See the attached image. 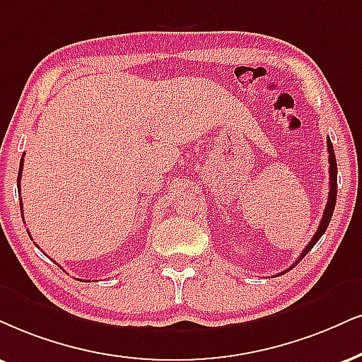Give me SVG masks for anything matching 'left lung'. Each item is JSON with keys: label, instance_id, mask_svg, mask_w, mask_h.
I'll return each instance as SVG.
<instances>
[{"label": "left lung", "instance_id": "obj_1", "mask_svg": "<svg viewBox=\"0 0 362 362\" xmlns=\"http://www.w3.org/2000/svg\"><path fill=\"white\" fill-rule=\"evenodd\" d=\"M327 151H329V199H327V204H325V209H324V215H322V220H320V225L317 231H315V235L312 236V240L309 242V245L304 248V252L300 253V257H298V260L296 262V265L298 262L304 258L307 253L310 252V248L314 247L315 243L319 242L320 236H322L325 233V230H327L329 223H331V218H332V213H334V206H336V198H337V163H336V154H334V147H332V142L331 139L327 137ZM292 269V267H290ZM290 269H287L285 272H288ZM285 272H282V274H285ZM280 274V275H282Z\"/></svg>", "mask_w": 362, "mask_h": 362}]
</instances>
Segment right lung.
Instances as JSON below:
<instances>
[{
	"mask_svg": "<svg viewBox=\"0 0 362 362\" xmlns=\"http://www.w3.org/2000/svg\"><path fill=\"white\" fill-rule=\"evenodd\" d=\"M21 171H23V159L20 160V171H18V188H20V181H21ZM23 208V206H20Z\"/></svg>",
	"mask_w": 362,
	"mask_h": 362,
	"instance_id": "add662e5",
	"label": "right lung"
}]
</instances>
